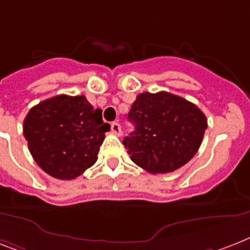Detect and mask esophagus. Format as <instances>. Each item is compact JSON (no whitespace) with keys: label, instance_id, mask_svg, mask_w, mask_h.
Here are the masks:
<instances>
[{"label":"esophagus","instance_id":"1","mask_svg":"<svg viewBox=\"0 0 250 250\" xmlns=\"http://www.w3.org/2000/svg\"><path fill=\"white\" fill-rule=\"evenodd\" d=\"M110 129H111V133H114V135H117V136L122 135L121 125H119V123H117V122H113V123H111Z\"/></svg>","mask_w":250,"mask_h":250}]
</instances>
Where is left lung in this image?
<instances>
[{"label":"left lung","mask_w":250,"mask_h":250,"mask_svg":"<svg viewBox=\"0 0 250 250\" xmlns=\"http://www.w3.org/2000/svg\"><path fill=\"white\" fill-rule=\"evenodd\" d=\"M135 131L123 145L131 160L150 173L173 172L198 151L207 118L195 104L169 92H143L128 113Z\"/></svg>","instance_id":"obj_1"}]
</instances>
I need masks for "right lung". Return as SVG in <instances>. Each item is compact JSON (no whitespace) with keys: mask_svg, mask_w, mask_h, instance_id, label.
<instances>
[{"mask_svg":"<svg viewBox=\"0 0 250 250\" xmlns=\"http://www.w3.org/2000/svg\"><path fill=\"white\" fill-rule=\"evenodd\" d=\"M110 125L86 96L59 95L26 114L23 133L36 163L59 180H74L96 163Z\"/></svg>","mask_w":250,"mask_h":250,"instance_id":"obj_1","label":"right lung"}]
</instances>
